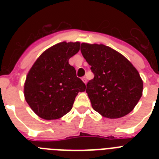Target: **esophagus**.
I'll list each match as a JSON object with an SVG mask.
<instances>
[{
  "label": "esophagus",
  "instance_id": "34e87169",
  "mask_svg": "<svg viewBox=\"0 0 159 159\" xmlns=\"http://www.w3.org/2000/svg\"><path fill=\"white\" fill-rule=\"evenodd\" d=\"M82 82H84L85 84H86V83H87V78H86V77H82Z\"/></svg>",
  "mask_w": 159,
  "mask_h": 159
}]
</instances>
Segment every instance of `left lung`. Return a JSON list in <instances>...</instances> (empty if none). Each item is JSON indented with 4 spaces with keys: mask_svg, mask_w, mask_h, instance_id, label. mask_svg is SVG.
Here are the masks:
<instances>
[{
    "mask_svg": "<svg viewBox=\"0 0 159 159\" xmlns=\"http://www.w3.org/2000/svg\"><path fill=\"white\" fill-rule=\"evenodd\" d=\"M81 52L94 73L86 89L92 108L110 119L133 111L143 94V80L133 64L104 44L82 43Z\"/></svg>",
    "mask_w": 159,
    "mask_h": 159,
    "instance_id": "8db88e82",
    "label": "left lung"
}]
</instances>
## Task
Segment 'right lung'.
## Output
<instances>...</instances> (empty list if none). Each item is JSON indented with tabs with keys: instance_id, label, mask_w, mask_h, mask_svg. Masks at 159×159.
I'll return each mask as SVG.
<instances>
[{
	"instance_id": "obj_1",
	"label": "right lung",
	"mask_w": 159,
	"mask_h": 159,
	"mask_svg": "<svg viewBox=\"0 0 159 159\" xmlns=\"http://www.w3.org/2000/svg\"><path fill=\"white\" fill-rule=\"evenodd\" d=\"M79 49L80 42L57 43L44 51L29 71L25 99L40 118H61L72 110L78 92H85L86 85L68 62Z\"/></svg>"
}]
</instances>
